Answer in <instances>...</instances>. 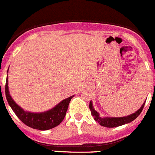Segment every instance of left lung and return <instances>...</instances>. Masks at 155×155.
I'll use <instances>...</instances> for the list:
<instances>
[{"label": "left lung", "mask_w": 155, "mask_h": 155, "mask_svg": "<svg viewBox=\"0 0 155 155\" xmlns=\"http://www.w3.org/2000/svg\"><path fill=\"white\" fill-rule=\"evenodd\" d=\"M145 102L142 104V107L136 111L133 114H130V115L126 116V117H101L99 116V114L93 108V104L92 102L90 101V109L91 111L92 115L94 117V120L97 121L101 126L105 127H117L121 126V125L126 124L130 123L131 121L134 120L139 114L142 112V109L144 108Z\"/></svg>", "instance_id": "left-lung-1"}]
</instances>
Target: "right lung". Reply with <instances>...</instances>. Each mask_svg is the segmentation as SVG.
<instances>
[{"mask_svg": "<svg viewBox=\"0 0 155 155\" xmlns=\"http://www.w3.org/2000/svg\"><path fill=\"white\" fill-rule=\"evenodd\" d=\"M5 94L9 105L19 120L29 127L40 130H47L57 127L63 120L71 98L70 96L49 111L42 113L25 111L19 106L10 96L8 90V81H6Z\"/></svg>", "mask_w": 155, "mask_h": 155, "instance_id": "right-lung-1", "label": "right lung"}]
</instances>
